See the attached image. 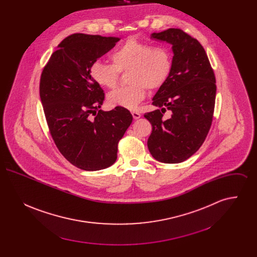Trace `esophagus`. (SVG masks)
I'll list each match as a JSON object with an SVG mask.
<instances>
[{
    "mask_svg": "<svg viewBox=\"0 0 257 257\" xmlns=\"http://www.w3.org/2000/svg\"><path fill=\"white\" fill-rule=\"evenodd\" d=\"M132 115H133L134 119H139L141 117V113L139 111H135V110L132 111Z\"/></svg>",
    "mask_w": 257,
    "mask_h": 257,
    "instance_id": "esophagus-1",
    "label": "esophagus"
}]
</instances>
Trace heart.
Segmentation results:
<instances>
[{"label": "heart", "mask_w": 257, "mask_h": 257, "mask_svg": "<svg viewBox=\"0 0 257 257\" xmlns=\"http://www.w3.org/2000/svg\"><path fill=\"white\" fill-rule=\"evenodd\" d=\"M111 62L95 61L89 67V75L98 86L112 88L116 86L119 73L128 71L129 86L117 87L107 96L111 107L135 110L149 91L158 90L171 77L173 61L171 51L130 38L115 50Z\"/></svg>", "instance_id": "heart-1"}]
</instances>
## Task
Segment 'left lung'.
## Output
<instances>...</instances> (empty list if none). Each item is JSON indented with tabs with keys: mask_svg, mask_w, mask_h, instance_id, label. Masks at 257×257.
Wrapping results in <instances>:
<instances>
[{
	"mask_svg": "<svg viewBox=\"0 0 257 257\" xmlns=\"http://www.w3.org/2000/svg\"><path fill=\"white\" fill-rule=\"evenodd\" d=\"M152 39L172 45L173 69L166 85L153 97L161 110L145 117L152 125L147 141L151 155L161 163L177 164L189 159L204 143L213 121L216 78L198 40L180 29L153 33ZM169 109L171 116L163 113Z\"/></svg>",
	"mask_w": 257,
	"mask_h": 257,
	"instance_id": "obj_1",
	"label": "left lung"
}]
</instances>
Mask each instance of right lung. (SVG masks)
Instances as JSON below:
<instances>
[{
  "label": "right lung",
  "instance_id": "add662e5",
  "mask_svg": "<svg viewBox=\"0 0 257 257\" xmlns=\"http://www.w3.org/2000/svg\"><path fill=\"white\" fill-rule=\"evenodd\" d=\"M118 37L74 34L59 44L40 77L39 94L50 134L63 157L84 171L109 168L133 120L125 108L99 110L105 99L89 67ZM94 117H92V115Z\"/></svg>",
  "mask_w": 257,
  "mask_h": 257
}]
</instances>
